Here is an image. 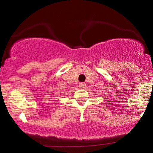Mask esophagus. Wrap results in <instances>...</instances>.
Instances as JSON below:
<instances>
[{
	"label": "esophagus",
	"instance_id": "obj_1",
	"mask_svg": "<svg viewBox=\"0 0 153 153\" xmlns=\"http://www.w3.org/2000/svg\"><path fill=\"white\" fill-rule=\"evenodd\" d=\"M85 85H86V84H85V83H83V82L79 83V87H80V88H82V89L85 88Z\"/></svg>",
	"mask_w": 153,
	"mask_h": 153
}]
</instances>
